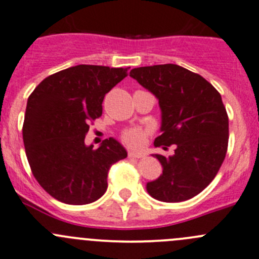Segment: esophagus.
<instances>
[{
  "instance_id": "34e87169",
  "label": "esophagus",
  "mask_w": 259,
  "mask_h": 259,
  "mask_svg": "<svg viewBox=\"0 0 259 259\" xmlns=\"http://www.w3.org/2000/svg\"><path fill=\"white\" fill-rule=\"evenodd\" d=\"M129 157H132V158H142V157H144L146 154L143 153V152H137V151H129Z\"/></svg>"
}]
</instances>
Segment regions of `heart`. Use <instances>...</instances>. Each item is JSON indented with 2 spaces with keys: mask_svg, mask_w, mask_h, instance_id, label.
Masks as SVG:
<instances>
[{
  "mask_svg": "<svg viewBox=\"0 0 259 259\" xmlns=\"http://www.w3.org/2000/svg\"><path fill=\"white\" fill-rule=\"evenodd\" d=\"M147 132L139 127H133V129L125 130L122 134V141L132 147H139L146 141Z\"/></svg>",
  "mask_w": 259,
  "mask_h": 259,
  "instance_id": "heart-1",
  "label": "heart"
}]
</instances>
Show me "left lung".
Masks as SVG:
<instances>
[{
    "label": "left lung",
    "mask_w": 259,
    "mask_h": 259,
    "mask_svg": "<svg viewBox=\"0 0 259 259\" xmlns=\"http://www.w3.org/2000/svg\"><path fill=\"white\" fill-rule=\"evenodd\" d=\"M133 79L156 96L161 108V132L154 147L175 153L154 154L162 175L147 184L161 202H183L206 189L224 162L229 143V117L221 94L211 83L174 64L137 67Z\"/></svg>",
    "instance_id": "obj_1"
}]
</instances>
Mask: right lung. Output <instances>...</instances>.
<instances>
[{
	"label": "right lung",
	"instance_id": "1",
	"mask_svg": "<svg viewBox=\"0 0 259 259\" xmlns=\"http://www.w3.org/2000/svg\"><path fill=\"white\" fill-rule=\"evenodd\" d=\"M127 75V67L78 65L40 81L26 103L25 153L40 187L66 204H88L107 190L108 170L126 158L110 138L97 149L85 146L89 124L102 115L106 93Z\"/></svg>",
	"mask_w": 259,
	"mask_h": 259
}]
</instances>
